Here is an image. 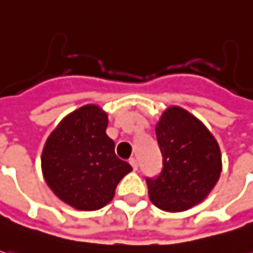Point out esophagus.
<instances>
[{
  "instance_id": "obj_1",
  "label": "esophagus",
  "mask_w": 253,
  "mask_h": 253,
  "mask_svg": "<svg viewBox=\"0 0 253 253\" xmlns=\"http://www.w3.org/2000/svg\"><path fill=\"white\" fill-rule=\"evenodd\" d=\"M130 164H131L133 169L137 170V168H138V162H137V160H135V158H130Z\"/></svg>"
}]
</instances>
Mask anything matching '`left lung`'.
I'll list each match as a JSON object with an SVG mask.
<instances>
[{
    "instance_id": "obj_1",
    "label": "left lung",
    "mask_w": 253,
    "mask_h": 253,
    "mask_svg": "<svg viewBox=\"0 0 253 253\" xmlns=\"http://www.w3.org/2000/svg\"><path fill=\"white\" fill-rule=\"evenodd\" d=\"M162 169L147 178L148 195L158 209L185 211L205 200L221 173V153L206 126L179 106L162 113L155 126Z\"/></svg>"
}]
</instances>
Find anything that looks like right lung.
I'll use <instances>...</instances> for the list:
<instances>
[{
	"label": "right lung",
	"instance_id": "obj_1",
	"mask_svg": "<svg viewBox=\"0 0 253 253\" xmlns=\"http://www.w3.org/2000/svg\"><path fill=\"white\" fill-rule=\"evenodd\" d=\"M108 115L85 105L60 122L42 153V170L60 200L77 210L92 211L115 196L120 179L133 169L115 154L106 134Z\"/></svg>",
	"mask_w": 253,
	"mask_h": 253
}]
</instances>
